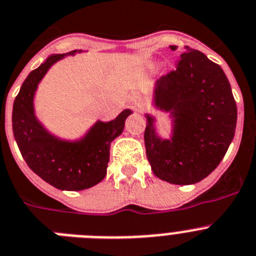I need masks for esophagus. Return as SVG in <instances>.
<instances>
[{"label":"esophagus","instance_id":"1","mask_svg":"<svg viewBox=\"0 0 256 256\" xmlns=\"http://www.w3.org/2000/svg\"><path fill=\"white\" fill-rule=\"evenodd\" d=\"M141 102H142V97L140 94H133L132 96V104L133 107H140L141 106Z\"/></svg>","mask_w":256,"mask_h":256}]
</instances>
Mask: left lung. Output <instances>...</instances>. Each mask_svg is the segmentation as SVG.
<instances>
[{
  "mask_svg": "<svg viewBox=\"0 0 256 256\" xmlns=\"http://www.w3.org/2000/svg\"><path fill=\"white\" fill-rule=\"evenodd\" d=\"M171 50H176L172 45ZM176 68L156 82L155 104L174 118V136L160 140L146 115V155L156 178L190 185L207 178L224 158L234 137L237 106L219 64L186 46Z\"/></svg>",
  "mask_w": 256,
  "mask_h": 256,
  "instance_id": "left-lung-1",
  "label": "left lung"
}]
</instances>
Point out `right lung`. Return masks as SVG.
Masks as SVG:
<instances>
[{
	"instance_id": "right-lung-1",
	"label": "right lung",
	"mask_w": 256,
	"mask_h": 256,
	"mask_svg": "<svg viewBox=\"0 0 256 256\" xmlns=\"http://www.w3.org/2000/svg\"><path fill=\"white\" fill-rule=\"evenodd\" d=\"M49 56L46 62L30 72L24 80L12 107V132L28 167L48 184L60 190H84L101 182L110 160V145L124 130L132 111L124 110L108 123L97 122L78 142H66L44 130L34 112L37 84L48 70L63 56Z\"/></svg>"
}]
</instances>
